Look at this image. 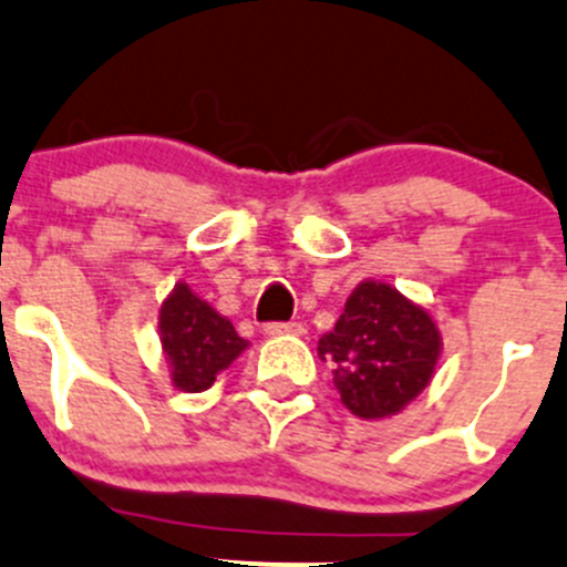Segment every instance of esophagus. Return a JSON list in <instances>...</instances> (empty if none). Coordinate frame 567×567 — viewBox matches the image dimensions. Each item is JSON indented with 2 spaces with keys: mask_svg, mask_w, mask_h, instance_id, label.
Returning <instances> with one entry per match:
<instances>
[{
  "mask_svg": "<svg viewBox=\"0 0 567 567\" xmlns=\"http://www.w3.org/2000/svg\"><path fill=\"white\" fill-rule=\"evenodd\" d=\"M265 333L267 336H302L306 328L300 322H270L265 324Z\"/></svg>",
  "mask_w": 567,
  "mask_h": 567,
  "instance_id": "1",
  "label": "esophagus"
}]
</instances>
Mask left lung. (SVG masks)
I'll list each match as a JSON object with an SVG mask.
<instances>
[{"mask_svg":"<svg viewBox=\"0 0 567 567\" xmlns=\"http://www.w3.org/2000/svg\"><path fill=\"white\" fill-rule=\"evenodd\" d=\"M441 330L419 302L383 281H361L347 297L336 328L319 339L333 367L341 405L378 422L405 411L430 385L441 358Z\"/></svg>","mask_w":567,"mask_h":567,"instance_id":"1","label":"left lung"}]
</instances>
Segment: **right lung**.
Segmentation results:
<instances>
[{"instance_id":"obj_1","label":"right lung","mask_w":567,"mask_h":567,"mask_svg":"<svg viewBox=\"0 0 567 567\" xmlns=\"http://www.w3.org/2000/svg\"><path fill=\"white\" fill-rule=\"evenodd\" d=\"M159 341L178 391L198 394L231 367L250 341L234 330L231 319L200 300L187 284L178 281L159 308Z\"/></svg>"}]
</instances>
